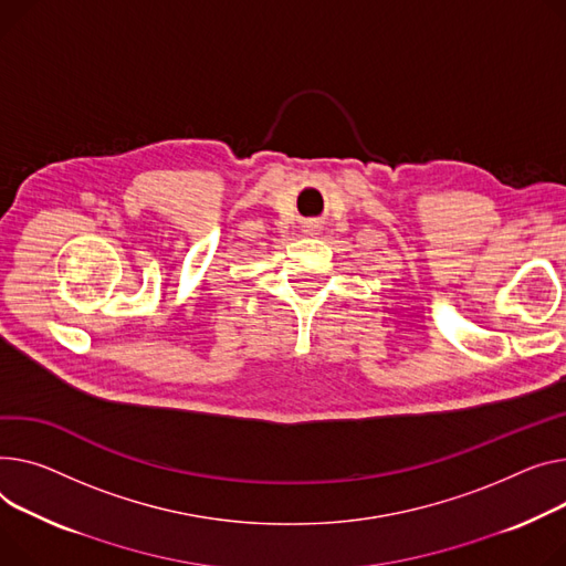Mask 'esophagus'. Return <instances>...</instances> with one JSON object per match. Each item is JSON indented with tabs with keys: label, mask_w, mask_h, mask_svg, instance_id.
Returning <instances> with one entry per match:
<instances>
[{
	"label": "esophagus",
	"mask_w": 566,
	"mask_h": 566,
	"mask_svg": "<svg viewBox=\"0 0 566 566\" xmlns=\"http://www.w3.org/2000/svg\"><path fill=\"white\" fill-rule=\"evenodd\" d=\"M305 232H307V234H318V224H316V222H307V224H305Z\"/></svg>",
	"instance_id": "1"
}]
</instances>
